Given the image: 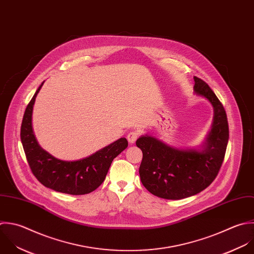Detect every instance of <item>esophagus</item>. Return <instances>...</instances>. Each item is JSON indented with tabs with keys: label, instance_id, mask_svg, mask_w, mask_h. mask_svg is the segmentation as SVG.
Wrapping results in <instances>:
<instances>
[{
	"label": "esophagus",
	"instance_id": "1",
	"mask_svg": "<svg viewBox=\"0 0 254 254\" xmlns=\"http://www.w3.org/2000/svg\"><path fill=\"white\" fill-rule=\"evenodd\" d=\"M138 135H139V132L136 131V130L129 131L128 134H127V140H128V142H129V143H133V142L137 139Z\"/></svg>",
	"mask_w": 254,
	"mask_h": 254
}]
</instances>
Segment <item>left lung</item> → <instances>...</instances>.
<instances>
[{
    "instance_id": "left-lung-1",
    "label": "left lung",
    "mask_w": 254,
    "mask_h": 254,
    "mask_svg": "<svg viewBox=\"0 0 254 254\" xmlns=\"http://www.w3.org/2000/svg\"><path fill=\"white\" fill-rule=\"evenodd\" d=\"M194 80L195 92L207 98L215 111L205 149H177L148 135L136 140L142 151L141 183L159 198L180 200L200 193L216 179L224 162L229 141L227 113L209 85L196 76Z\"/></svg>"
}]
</instances>
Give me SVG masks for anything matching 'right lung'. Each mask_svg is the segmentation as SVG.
<instances>
[{
	"label": "right lung",
	"mask_w": 254,
	"mask_h": 254,
	"mask_svg": "<svg viewBox=\"0 0 254 254\" xmlns=\"http://www.w3.org/2000/svg\"><path fill=\"white\" fill-rule=\"evenodd\" d=\"M42 85L28 103L20 127V139L29 168L35 178L49 189L70 195L89 194L104 182L114 158L127 147V140L122 137L77 161H63L53 157L38 145L31 127L33 104Z\"/></svg>",
	"instance_id": "obj_1"
}]
</instances>
